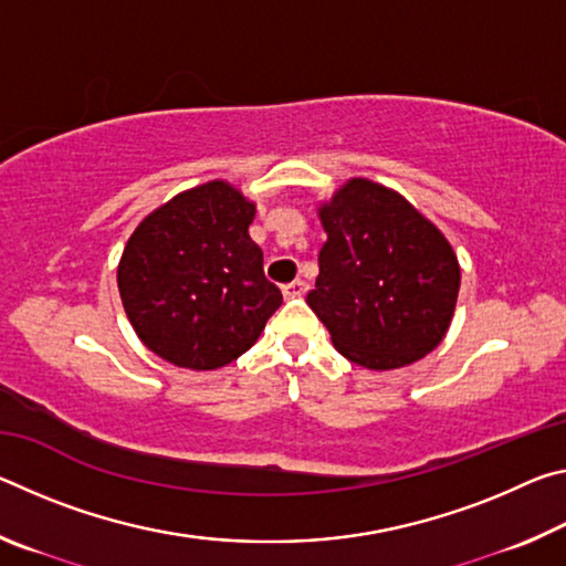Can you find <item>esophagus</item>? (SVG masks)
<instances>
[{
	"instance_id": "34e87169",
	"label": "esophagus",
	"mask_w": 566,
	"mask_h": 566,
	"mask_svg": "<svg viewBox=\"0 0 566 566\" xmlns=\"http://www.w3.org/2000/svg\"><path fill=\"white\" fill-rule=\"evenodd\" d=\"M304 292H306V282L304 280H294V282L282 286L284 300H296V296H304Z\"/></svg>"
}]
</instances>
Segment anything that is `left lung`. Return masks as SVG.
<instances>
[{
	"label": "left lung",
	"instance_id": "8db88e82",
	"mask_svg": "<svg viewBox=\"0 0 566 566\" xmlns=\"http://www.w3.org/2000/svg\"><path fill=\"white\" fill-rule=\"evenodd\" d=\"M319 219L327 242L306 304L337 352L375 371L427 357L444 339L462 280L447 237L395 189L361 177L334 191Z\"/></svg>",
	"mask_w": 566,
	"mask_h": 566
}]
</instances>
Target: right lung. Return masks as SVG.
Masks as SVG:
<instances>
[{"mask_svg":"<svg viewBox=\"0 0 566 566\" xmlns=\"http://www.w3.org/2000/svg\"><path fill=\"white\" fill-rule=\"evenodd\" d=\"M256 207L229 181L187 189L129 237L117 270L145 347L185 369H219L260 339L282 292L249 237Z\"/></svg>","mask_w":566,"mask_h":566,"instance_id":"1","label":"right lung"}]
</instances>
